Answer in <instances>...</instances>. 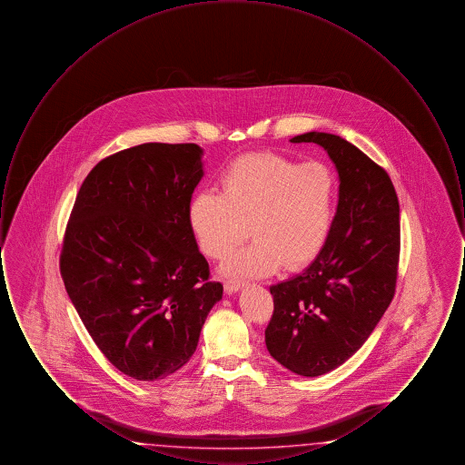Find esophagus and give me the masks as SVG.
<instances>
[{
    "label": "esophagus",
    "mask_w": 465,
    "mask_h": 465,
    "mask_svg": "<svg viewBox=\"0 0 465 465\" xmlns=\"http://www.w3.org/2000/svg\"><path fill=\"white\" fill-rule=\"evenodd\" d=\"M242 288L243 282H241V281H226L224 282V291L228 294H233V292H237V291H241Z\"/></svg>",
    "instance_id": "esophagus-1"
}]
</instances>
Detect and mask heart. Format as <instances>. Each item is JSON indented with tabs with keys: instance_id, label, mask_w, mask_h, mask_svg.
Segmentation results:
<instances>
[{
	"instance_id": "b5f03b06",
	"label": "heart",
	"mask_w": 465,
	"mask_h": 465,
	"mask_svg": "<svg viewBox=\"0 0 465 465\" xmlns=\"http://www.w3.org/2000/svg\"><path fill=\"white\" fill-rule=\"evenodd\" d=\"M334 177L319 162L294 163L277 153L241 156L224 169L220 193L200 192L188 205V224L200 251L224 260L232 277H265L279 266L305 265L326 242L332 222Z\"/></svg>"
}]
</instances>
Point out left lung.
Masks as SVG:
<instances>
[{
    "mask_svg": "<svg viewBox=\"0 0 465 465\" xmlns=\"http://www.w3.org/2000/svg\"><path fill=\"white\" fill-rule=\"evenodd\" d=\"M331 158L340 186L328 239L302 273L270 288V355L289 371L321 376L364 345L394 298L399 202L389 174L340 135L305 133Z\"/></svg>",
    "mask_w": 465,
    "mask_h": 465,
    "instance_id": "left-lung-1",
    "label": "left lung"
}]
</instances>
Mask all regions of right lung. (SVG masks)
Masks as SVG:
<instances>
[{"label":"right lung","mask_w":465,"mask_h":465,"mask_svg":"<svg viewBox=\"0 0 465 465\" xmlns=\"http://www.w3.org/2000/svg\"><path fill=\"white\" fill-rule=\"evenodd\" d=\"M199 144L144 143L101 160L67 223L61 273L99 351L153 381L183 368L223 298L188 224Z\"/></svg>","instance_id":"obj_1"}]
</instances>
